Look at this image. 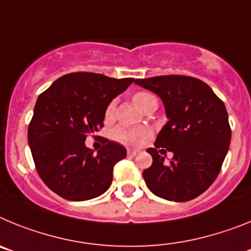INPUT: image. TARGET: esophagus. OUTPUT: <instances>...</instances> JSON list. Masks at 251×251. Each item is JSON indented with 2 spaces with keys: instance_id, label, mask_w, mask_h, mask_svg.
Segmentation results:
<instances>
[{
  "instance_id": "obj_1",
  "label": "esophagus",
  "mask_w": 251,
  "mask_h": 251,
  "mask_svg": "<svg viewBox=\"0 0 251 251\" xmlns=\"http://www.w3.org/2000/svg\"><path fill=\"white\" fill-rule=\"evenodd\" d=\"M138 153H139L138 150H128V156H129V157L137 156Z\"/></svg>"
}]
</instances>
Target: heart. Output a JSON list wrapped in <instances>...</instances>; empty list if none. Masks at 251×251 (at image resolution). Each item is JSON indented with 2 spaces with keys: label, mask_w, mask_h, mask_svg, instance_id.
Here are the masks:
<instances>
[{
  "label": "heart",
  "mask_w": 251,
  "mask_h": 251,
  "mask_svg": "<svg viewBox=\"0 0 251 251\" xmlns=\"http://www.w3.org/2000/svg\"><path fill=\"white\" fill-rule=\"evenodd\" d=\"M154 97L148 93L145 92H138L133 95V103L138 106L139 109H145L146 106L151 103L152 100H154ZM113 113H114V101H110L105 108V112H104V118L108 121L113 117ZM150 136V130L147 128H129L124 127V126H119V127L115 128L113 130V137H114L115 141L124 143V145H132L137 146L141 145L142 142L145 141L147 137Z\"/></svg>",
  "instance_id": "heart-1"
}]
</instances>
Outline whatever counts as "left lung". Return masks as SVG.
Here are the masks:
<instances>
[{
	"mask_svg": "<svg viewBox=\"0 0 251 251\" xmlns=\"http://www.w3.org/2000/svg\"><path fill=\"white\" fill-rule=\"evenodd\" d=\"M156 93L168 122L148 148L153 162L143 171L148 188L165 200L190 201L212 185L229 151L231 128L225 104L200 79L185 75L136 79ZM166 148L174 153L170 164L160 156Z\"/></svg>",
	"mask_w": 251,
	"mask_h": 251,
	"instance_id": "8db88e82",
	"label": "left lung"
}]
</instances>
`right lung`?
Instances as JSON below:
<instances>
[{
  "instance_id": "obj_1",
  "label": "right lung",
  "mask_w": 251,
  "mask_h": 251,
  "mask_svg": "<svg viewBox=\"0 0 251 251\" xmlns=\"http://www.w3.org/2000/svg\"><path fill=\"white\" fill-rule=\"evenodd\" d=\"M133 80L70 73L39 95L27 138L37 174L51 191L66 200L85 201L109 188L113 168L127 151L104 138L94 153L85 139L103 128L106 105Z\"/></svg>"
}]
</instances>
